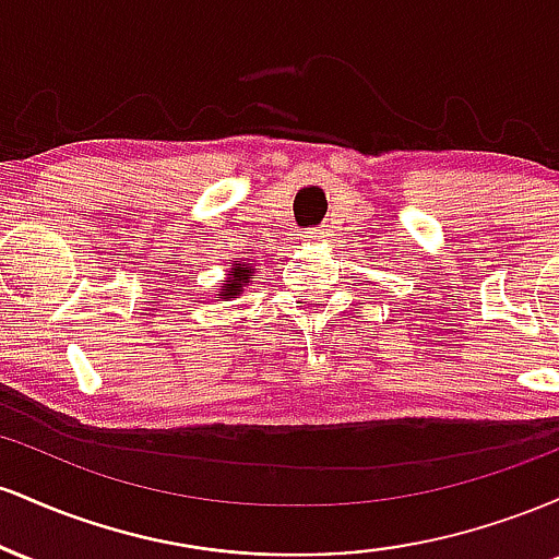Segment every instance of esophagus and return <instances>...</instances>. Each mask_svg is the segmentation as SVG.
Segmentation results:
<instances>
[{
	"label": "esophagus",
	"mask_w": 559,
	"mask_h": 559,
	"mask_svg": "<svg viewBox=\"0 0 559 559\" xmlns=\"http://www.w3.org/2000/svg\"><path fill=\"white\" fill-rule=\"evenodd\" d=\"M325 236V228H312L307 230V239H323Z\"/></svg>",
	"instance_id": "esophagus-1"
}]
</instances>
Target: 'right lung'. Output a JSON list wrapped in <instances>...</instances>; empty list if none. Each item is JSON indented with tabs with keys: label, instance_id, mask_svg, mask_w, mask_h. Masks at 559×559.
Returning <instances> with one entry per match:
<instances>
[{
	"label": "right lung",
	"instance_id": "1",
	"mask_svg": "<svg viewBox=\"0 0 559 559\" xmlns=\"http://www.w3.org/2000/svg\"><path fill=\"white\" fill-rule=\"evenodd\" d=\"M249 273L252 271H247V267H230V278H228L226 288L221 292V299H228V297H234V294H239L241 284H247L249 281Z\"/></svg>",
	"mask_w": 559,
	"mask_h": 559
}]
</instances>
